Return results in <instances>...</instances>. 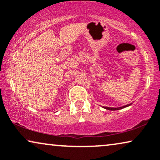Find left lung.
Listing matches in <instances>:
<instances>
[{"mask_svg": "<svg viewBox=\"0 0 160 160\" xmlns=\"http://www.w3.org/2000/svg\"><path fill=\"white\" fill-rule=\"evenodd\" d=\"M130 105H132V103H129V104H127V105H126V106H123V107H117V108H113V107H103L104 108V109H109V110H112V111H114V110H118V109H123V108L127 107H128V106H130Z\"/></svg>", "mask_w": 160, "mask_h": 160, "instance_id": "1", "label": "left lung"}]
</instances>
